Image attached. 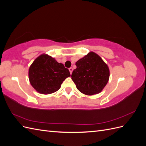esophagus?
I'll return each mask as SVG.
<instances>
[{
  "mask_svg": "<svg viewBox=\"0 0 146 146\" xmlns=\"http://www.w3.org/2000/svg\"><path fill=\"white\" fill-rule=\"evenodd\" d=\"M69 72H70V74H72V70H73V69H72V68H69Z\"/></svg>",
  "mask_w": 146,
  "mask_h": 146,
  "instance_id": "esophagus-1",
  "label": "esophagus"
}]
</instances>
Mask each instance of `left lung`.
<instances>
[{"mask_svg":"<svg viewBox=\"0 0 146 146\" xmlns=\"http://www.w3.org/2000/svg\"><path fill=\"white\" fill-rule=\"evenodd\" d=\"M71 78L78 91L86 95L99 93L108 82V66L94 52H90L77 61Z\"/></svg>","mask_w":146,"mask_h":146,"instance_id":"left-lung-1","label":"left lung"}]
</instances>
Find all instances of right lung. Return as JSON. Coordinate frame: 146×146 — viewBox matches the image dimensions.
<instances>
[{
    "label": "right lung",
    "mask_w": 146,
    "mask_h": 146,
    "mask_svg": "<svg viewBox=\"0 0 146 146\" xmlns=\"http://www.w3.org/2000/svg\"><path fill=\"white\" fill-rule=\"evenodd\" d=\"M30 84L39 93L48 94L58 91L65 79L70 76L69 70L47 55H41L30 66Z\"/></svg>",
    "instance_id": "add662e5"
}]
</instances>
